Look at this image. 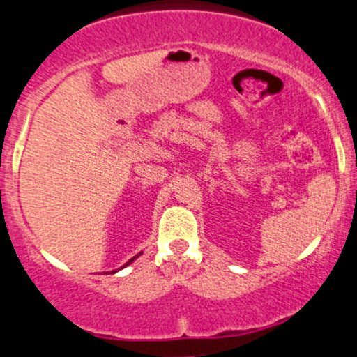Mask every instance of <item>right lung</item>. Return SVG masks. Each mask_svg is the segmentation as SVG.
<instances>
[{
  "instance_id": "1",
  "label": "right lung",
  "mask_w": 357,
  "mask_h": 357,
  "mask_svg": "<svg viewBox=\"0 0 357 357\" xmlns=\"http://www.w3.org/2000/svg\"><path fill=\"white\" fill-rule=\"evenodd\" d=\"M140 255H142V252H140V254H137V255H135V257H133V259H130V261H128L127 264H125V266H123V267H120V269H125V267H127V266H130V264H132L133 261H135V259H137V257H140ZM120 269H116V271H112V274H115V272H119Z\"/></svg>"
}]
</instances>
